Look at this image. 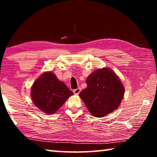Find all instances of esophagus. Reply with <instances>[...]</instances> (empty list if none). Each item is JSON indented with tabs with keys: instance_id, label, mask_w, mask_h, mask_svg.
<instances>
[{
	"instance_id": "esophagus-1",
	"label": "esophagus",
	"mask_w": 157,
	"mask_h": 157,
	"mask_svg": "<svg viewBox=\"0 0 157 157\" xmlns=\"http://www.w3.org/2000/svg\"><path fill=\"white\" fill-rule=\"evenodd\" d=\"M80 91H81V89L80 88H78V89H74L73 90V93L75 95H78L79 93H80Z\"/></svg>"
}]
</instances>
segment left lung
Segmentation results:
<instances>
[{
	"label": "left lung",
	"mask_w": 157,
	"mask_h": 157,
	"mask_svg": "<svg viewBox=\"0 0 157 157\" xmlns=\"http://www.w3.org/2000/svg\"><path fill=\"white\" fill-rule=\"evenodd\" d=\"M86 82L87 87L79 95L93 116H105L120 106L124 88L118 76L110 68L94 71Z\"/></svg>",
	"instance_id": "left-lung-1"
}]
</instances>
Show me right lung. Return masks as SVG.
<instances>
[{"label":"right lung","instance_id":"right-lung-1","mask_svg":"<svg viewBox=\"0 0 157 157\" xmlns=\"http://www.w3.org/2000/svg\"><path fill=\"white\" fill-rule=\"evenodd\" d=\"M73 95V93L51 71L45 72L39 76L31 88L34 104L48 114L56 112Z\"/></svg>","mask_w":157,"mask_h":157}]
</instances>
